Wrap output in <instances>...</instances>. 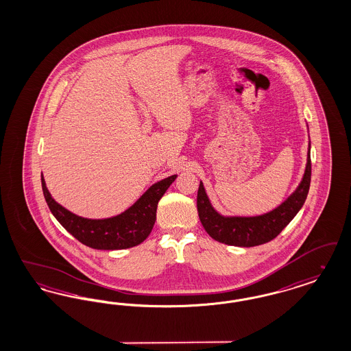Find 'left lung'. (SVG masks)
<instances>
[{
  "label": "left lung",
  "instance_id": "1",
  "mask_svg": "<svg viewBox=\"0 0 351 351\" xmlns=\"http://www.w3.org/2000/svg\"><path fill=\"white\" fill-rule=\"evenodd\" d=\"M312 175L311 141L306 156L305 172L296 191L274 210L255 217H226L212 206L200 182L197 192V212L206 233L221 243L252 247L267 243L278 237L284 228L299 213L309 192Z\"/></svg>",
  "mask_w": 351,
  "mask_h": 351
}]
</instances>
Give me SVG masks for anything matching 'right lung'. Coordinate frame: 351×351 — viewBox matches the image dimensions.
I'll list each match as a JSON object with an SVG mask.
<instances>
[{
	"mask_svg": "<svg viewBox=\"0 0 351 351\" xmlns=\"http://www.w3.org/2000/svg\"><path fill=\"white\" fill-rule=\"evenodd\" d=\"M178 175L151 185L150 188L121 215L102 219L84 218L69 212L52 199L42 175V189L51 213L60 225L83 245L97 250H122L142 243L154 228L156 208L168 186Z\"/></svg>",
	"mask_w": 351,
	"mask_h": 351,
	"instance_id": "add662e5",
	"label": "right lung"
}]
</instances>
